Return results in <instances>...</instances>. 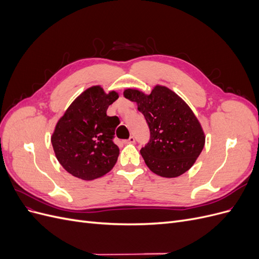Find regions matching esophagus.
Masks as SVG:
<instances>
[{"instance_id":"34e87169","label":"esophagus","mask_w":259,"mask_h":259,"mask_svg":"<svg viewBox=\"0 0 259 259\" xmlns=\"http://www.w3.org/2000/svg\"><path fill=\"white\" fill-rule=\"evenodd\" d=\"M125 144H134L135 143V137L134 136H131L128 139L124 140Z\"/></svg>"}]
</instances>
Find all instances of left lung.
I'll return each mask as SVG.
<instances>
[{"label":"left lung","mask_w":259,"mask_h":259,"mask_svg":"<svg viewBox=\"0 0 259 259\" xmlns=\"http://www.w3.org/2000/svg\"><path fill=\"white\" fill-rule=\"evenodd\" d=\"M145 116L150 138L140 153L156 175L173 178L189 169L203 150L205 136L194 113L185 101L165 86H155L150 95L125 90Z\"/></svg>","instance_id":"left-lung-1"}]
</instances>
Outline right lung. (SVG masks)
<instances>
[{"label": "right lung", "instance_id": "1", "mask_svg": "<svg viewBox=\"0 0 259 259\" xmlns=\"http://www.w3.org/2000/svg\"><path fill=\"white\" fill-rule=\"evenodd\" d=\"M119 98L115 92L106 94L100 86L84 91L60 117L52 145L68 173L84 180L106 175L116 163L120 150L113 139L120 124L107 109Z\"/></svg>", "mask_w": 259, "mask_h": 259}]
</instances>
